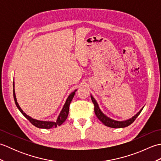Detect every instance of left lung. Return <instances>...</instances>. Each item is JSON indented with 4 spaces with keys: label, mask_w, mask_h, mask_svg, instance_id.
<instances>
[{
    "label": "left lung",
    "mask_w": 161,
    "mask_h": 161,
    "mask_svg": "<svg viewBox=\"0 0 161 161\" xmlns=\"http://www.w3.org/2000/svg\"><path fill=\"white\" fill-rule=\"evenodd\" d=\"M91 100L94 104V107H95L94 111H95V115L97 116V118L100 119V120L103 123L105 126H108V127H111V128H124V127H126V126H128L129 125L132 124V123L135 121V119L137 118V117L140 115V114H141L142 110L143 109L142 108L137 114H136L135 116H133L132 118L128 119V120L122 121V122L116 121L107 117V116H106L103 113L100 111V108L98 107L97 102L95 101L93 97L92 96V95H91Z\"/></svg>",
    "instance_id": "left-lung-1"
}]
</instances>
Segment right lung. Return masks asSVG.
Segmentation results:
<instances>
[{"label": "right lung", "mask_w": 161, "mask_h": 161, "mask_svg": "<svg viewBox=\"0 0 161 161\" xmlns=\"http://www.w3.org/2000/svg\"><path fill=\"white\" fill-rule=\"evenodd\" d=\"M14 86V84H13ZM75 91L73 92L69 96H68L67 100L66 102V103H65L64 107L62 108V110H61L60 114L59 115V117H58L57 119V122H47V121H41V120H37V119H33L31 117H30L28 115H26L25 113H24L22 109L20 108L19 105L16 102V95H15V93H14V89L13 90V95H14V101H15V104L16 105L17 108H19V110L20 111V113L25 116V117L28 119V120L32 123V124L35 126L37 128H41V129H50V128H54V127H57V126H60L63 124V123L66 121V118H68V112H69V107H70V104L73 100V98L74 97V95L75 94Z\"/></svg>", "instance_id": "add662e5"}]
</instances>
